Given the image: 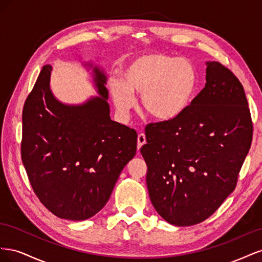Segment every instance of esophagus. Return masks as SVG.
I'll list each match as a JSON object with an SVG mask.
<instances>
[{
	"mask_svg": "<svg viewBox=\"0 0 262 262\" xmlns=\"http://www.w3.org/2000/svg\"><path fill=\"white\" fill-rule=\"evenodd\" d=\"M146 143V138L144 133H140L138 136V148H141Z\"/></svg>",
	"mask_w": 262,
	"mask_h": 262,
	"instance_id": "34e87169",
	"label": "esophagus"
}]
</instances>
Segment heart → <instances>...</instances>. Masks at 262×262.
Returning <instances> with one entry per match:
<instances>
[{
  "label": "heart",
  "mask_w": 262,
  "mask_h": 262,
  "mask_svg": "<svg viewBox=\"0 0 262 262\" xmlns=\"http://www.w3.org/2000/svg\"><path fill=\"white\" fill-rule=\"evenodd\" d=\"M198 87V72L184 58L149 51L126 62L121 81L112 80L110 93L116 108L128 117L142 95L145 113L157 120L169 121L179 117L191 102Z\"/></svg>",
  "instance_id": "heart-1"
}]
</instances>
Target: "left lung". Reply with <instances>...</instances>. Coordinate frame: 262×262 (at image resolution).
<instances>
[{
	"label": "left lung",
	"instance_id": "left-lung-1",
	"mask_svg": "<svg viewBox=\"0 0 262 262\" xmlns=\"http://www.w3.org/2000/svg\"><path fill=\"white\" fill-rule=\"evenodd\" d=\"M207 83L176 119L149 123L141 154L153 207L168 223L210 217L237 184L252 140L244 87L220 62H207Z\"/></svg>",
	"mask_w": 262,
	"mask_h": 262
}]
</instances>
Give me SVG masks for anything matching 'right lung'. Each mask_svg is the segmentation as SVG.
Here are the masks:
<instances>
[{
  "label": "right lung",
  "instance_id": "obj_1",
  "mask_svg": "<svg viewBox=\"0 0 262 262\" xmlns=\"http://www.w3.org/2000/svg\"><path fill=\"white\" fill-rule=\"evenodd\" d=\"M51 71L49 64L42 68L24 105L21 161L47 209L61 219L83 221L105 207L136 155L138 134L110 119L106 75L97 67L94 81L100 97L78 106L53 96Z\"/></svg>",
  "mask_w": 262,
  "mask_h": 262
}]
</instances>
